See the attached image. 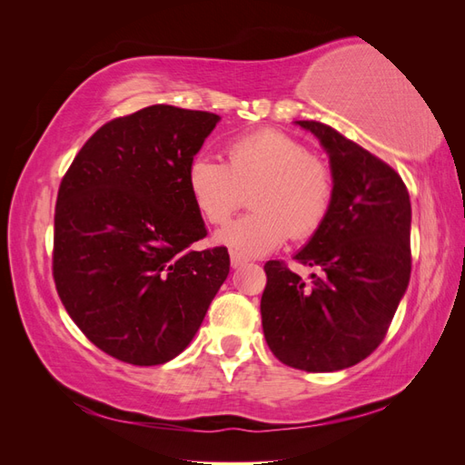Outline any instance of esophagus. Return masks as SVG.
<instances>
[{"label":"esophagus","mask_w":465,"mask_h":465,"mask_svg":"<svg viewBox=\"0 0 465 465\" xmlns=\"http://www.w3.org/2000/svg\"><path fill=\"white\" fill-rule=\"evenodd\" d=\"M248 260L246 258H242L241 254H236V252H231V265L234 267V270H236V267H241V265H244Z\"/></svg>","instance_id":"obj_1"}]
</instances>
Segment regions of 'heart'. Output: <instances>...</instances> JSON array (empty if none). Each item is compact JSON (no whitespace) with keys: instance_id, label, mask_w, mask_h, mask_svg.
Returning <instances> with one entry per match:
<instances>
[{"instance_id":"obj_1","label":"heart","mask_w":465,"mask_h":465,"mask_svg":"<svg viewBox=\"0 0 465 465\" xmlns=\"http://www.w3.org/2000/svg\"><path fill=\"white\" fill-rule=\"evenodd\" d=\"M186 186L198 213L224 224L252 190L254 211L217 232V242L241 256H263L289 236L306 241L326 223L333 203V173L292 135L263 128L231 139L227 163L195 154Z\"/></svg>"}]
</instances>
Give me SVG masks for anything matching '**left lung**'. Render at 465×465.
I'll return each instance as SVG.
<instances>
[{"label":"left lung","instance_id":"obj_1","mask_svg":"<svg viewBox=\"0 0 465 465\" xmlns=\"http://www.w3.org/2000/svg\"><path fill=\"white\" fill-rule=\"evenodd\" d=\"M330 157L333 203L323 227L294 260L316 267L311 281L285 262L265 265L262 326L287 367L333 372L382 343L411 275V202L401 176L330 125L301 120Z\"/></svg>","mask_w":465,"mask_h":465}]
</instances>
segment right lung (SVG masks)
I'll list each match as a JSON object with an SVG mask.
<instances>
[{"label": "right lung", "instance_id": "obj_1", "mask_svg": "<svg viewBox=\"0 0 465 465\" xmlns=\"http://www.w3.org/2000/svg\"><path fill=\"white\" fill-rule=\"evenodd\" d=\"M221 118L153 104L110 120L81 147L58 190L52 272L67 314L110 357L153 367L200 330L229 275L186 171Z\"/></svg>", "mask_w": 465, "mask_h": 465}]
</instances>
